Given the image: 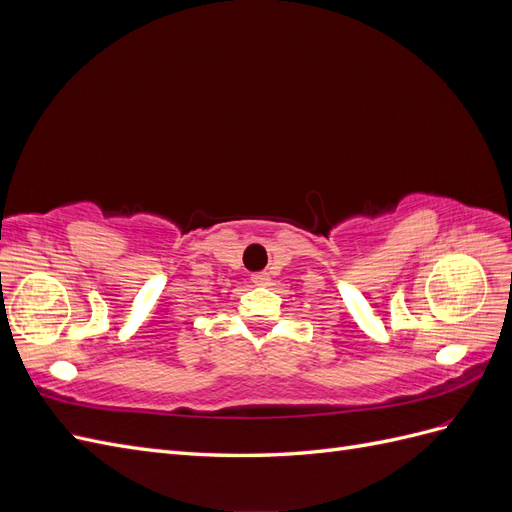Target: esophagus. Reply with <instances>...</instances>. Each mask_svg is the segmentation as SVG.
Wrapping results in <instances>:
<instances>
[{
    "mask_svg": "<svg viewBox=\"0 0 512 512\" xmlns=\"http://www.w3.org/2000/svg\"><path fill=\"white\" fill-rule=\"evenodd\" d=\"M252 282H254L256 286H267V284H269V273H265V271L256 273V275L252 277Z\"/></svg>",
    "mask_w": 512,
    "mask_h": 512,
    "instance_id": "obj_1",
    "label": "esophagus"
}]
</instances>
